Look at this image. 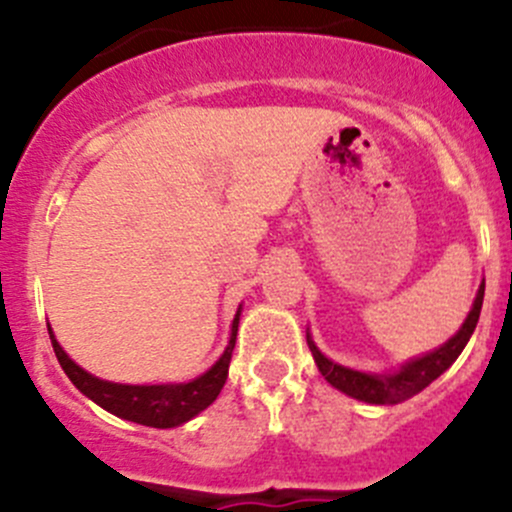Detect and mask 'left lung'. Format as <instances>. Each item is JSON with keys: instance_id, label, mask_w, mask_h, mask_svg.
<instances>
[{"instance_id": "8db88e82", "label": "left lung", "mask_w": 512, "mask_h": 512, "mask_svg": "<svg viewBox=\"0 0 512 512\" xmlns=\"http://www.w3.org/2000/svg\"><path fill=\"white\" fill-rule=\"evenodd\" d=\"M483 294H485V280L480 282L476 299H473V307L468 312L466 322L463 327L448 339L446 344H441L433 352L416 356V359L406 361L401 369L396 371H386V374H371V371H359V369H349V366L337 364V361L327 359L322 352L317 349V344L312 342L307 332V344L309 352L314 356V364L319 366L324 379L339 389L342 394L352 396V399L366 401V404H381V406H394L401 404V401L411 399L416 396L418 391L426 389L431 381H436L453 361L458 359V354L466 349L468 339H471L473 329H476L478 317H480V307H483Z\"/></svg>"}]
</instances>
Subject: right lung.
Instances as JSON below:
<instances>
[{"label":"right lung","mask_w":512,"mask_h":512,"mask_svg":"<svg viewBox=\"0 0 512 512\" xmlns=\"http://www.w3.org/2000/svg\"><path fill=\"white\" fill-rule=\"evenodd\" d=\"M242 309V307H240ZM240 309H237L235 319H232L230 342H227L223 356L210 366L205 374L198 379L185 381V384H113V381H103L98 376L89 374L81 369L76 361L69 359V354L61 349L56 342L54 332L49 329L51 347H54L56 359H59L61 369L71 379V384L89 396L94 404L106 409L108 414L126 418V421L141 423V426L151 428H175L180 423L190 421L208 409L218 394L223 391L227 369H230L232 349H235L237 339V324H240Z\"/></svg>","instance_id":"obj_1"}]
</instances>
